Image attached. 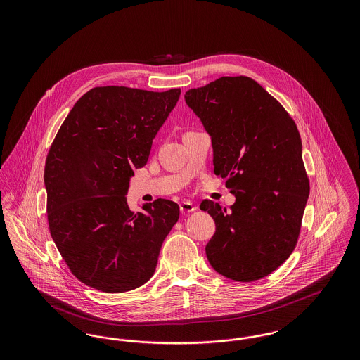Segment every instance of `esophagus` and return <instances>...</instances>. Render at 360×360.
Wrapping results in <instances>:
<instances>
[{
    "instance_id": "1",
    "label": "esophagus",
    "mask_w": 360,
    "mask_h": 360,
    "mask_svg": "<svg viewBox=\"0 0 360 360\" xmlns=\"http://www.w3.org/2000/svg\"><path fill=\"white\" fill-rule=\"evenodd\" d=\"M179 209H181V213H190V212L197 210V206L194 205V204H191L190 201H185V202H182V204L179 205Z\"/></svg>"
}]
</instances>
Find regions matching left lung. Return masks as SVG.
<instances>
[{
    "instance_id": "8db88e82",
    "label": "left lung",
    "mask_w": 360,
    "mask_h": 360,
    "mask_svg": "<svg viewBox=\"0 0 360 360\" xmlns=\"http://www.w3.org/2000/svg\"><path fill=\"white\" fill-rule=\"evenodd\" d=\"M185 100L212 137L214 174L236 201L201 202L216 232L206 257L220 274L252 282L275 271L294 251L308 201L309 178L297 125L250 77H221L190 89Z\"/></svg>"
}]
</instances>
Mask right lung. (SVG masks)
Instances as JSON below:
<instances>
[{"label":"right lung","mask_w":360,"mask_h":360,"mask_svg":"<svg viewBox=\"0 0 360 360\" xmlns=\"http://www.w3.org/2000/svg\"><path fill=\"white\" fill-rule=\"evenodd\" d=\"M179 96L181 89L93 87L52 141L44 167L50 233L70 271L90 288L122 292L154 275L179 206L158 198L135 213L125 195Z\"/></svg>","instance_id":"1"}]
</instances>
